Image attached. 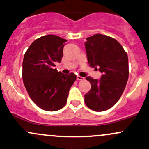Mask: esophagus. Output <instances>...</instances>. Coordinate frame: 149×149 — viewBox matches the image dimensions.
I'll return each instance as SVG.
<instances>
[{
    "label": "esophagus",
    "instance_id": "1",
    "mask_svg": "<svg viewBox=\"0 0 149 149\" xmlns=\"http://www.w3.org/2000/svg\"><path fill=\"white\" fill-rule=\"evenodd\" d=\"M77 80H84V78L83 77L79 76V75H78V76H77Z\"/></svg>",
    "mask_w": 149,
    "mask_h": 149
}]
</instances>
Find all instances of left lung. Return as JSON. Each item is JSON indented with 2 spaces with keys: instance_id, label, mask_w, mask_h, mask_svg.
Instances as JSON below:
<instances>
[{
  "instance_id": "left-lung-1",
  "label": "left lung",
  "mask_w": 149,
  "mask_h": 149,
  "mask_svg": "<svg viewBox=\"0 0 149 149\" xmlns=\"http://www.w3.org/2000/svg\"><path fill=\"white\" fill-rule=\"evenodd\" d=\"M85 49L89 66L99 68L102 75L100 79L86 77L92 87L84 95V102L93 111H106L118 102L126 87L127 54L116 40L102 34L87 38Z\"/></svg>"
}]
</instances>
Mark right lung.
Masks as SVG:
<instances>
[{
  "label": "right lung",
  "mask_w": 149,
  "mask_h": 149,
  "mask_svg": "<svg viewBox=\"0 0 149 149\" xmlns=\"http://www.w3.org/2000/svg\"><path fill=\"white\" fill-rule=\"evenodd\" d=\"M66 40L48 35L36 40L25 53L24 85L31 100L43 110L55 111L66 104L69 91L76 80L74 73L62 74L55 62H60Z\"/></svg>",
  "instance_id": "1"
}]
</instances>
